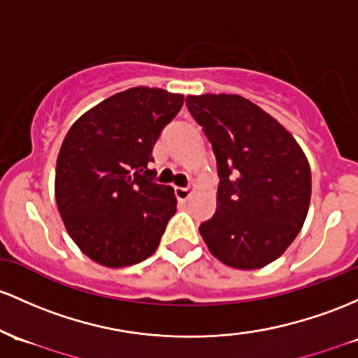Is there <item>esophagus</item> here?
<instances>
[{"label":"esophagus","mask_w":358,"mask_h":358,"mask_svg":"<svg viewBox=\"0 0 358 358\" xmlns=\"http://www.w3.org/2000/svg\"><path fill=\"white\" fill-rule=\"evenodd\" d=\"M175 195L178 199V202H187L190 199L192 190L190 188H182V187H175Z\"/></svg>","instance_id":"1"}]
</instances>
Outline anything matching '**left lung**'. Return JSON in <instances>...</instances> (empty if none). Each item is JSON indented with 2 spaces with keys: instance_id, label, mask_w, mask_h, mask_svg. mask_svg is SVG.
<instances>
[{
  "instance_id": "left-lung-1",
  "label": "left lung",
  "mask_w": 358,
  "mask_h": 358,
  "mask_svg": "<svg viewBox=\"0 0 358 358\" xmlns=\"http://www.w3.org/2000/svg\"><path fill=\"white\" fill-rule=\"evenodd\" d=\"M188 112L217 161V209L199 231L224 265L255 270L299 234L311 200V168L292 134L239 95H188Z\"/></svg>"
}]
</instances>
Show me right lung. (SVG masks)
I'll use <instances>...</instances> for the list:
<instances>
[{
	"instance_id": "obj_1",
	"label": "right lung",
	"mask_w": 358,
	"mask_h": 358,
	"mask_svg": "<svg viewBox=\"0 0 358 358\" xmlns=\"http://www.w3.org/2000/svg\"><path fill=\"white\" fill-rule=\"evenodd\" d=\"M183 95L136 86L85 112L62 141L56 202L66 231L88 258L108 268L155 253L176 212L173 188L152 182V146Z\"/></svg>"
}]
</instances>
